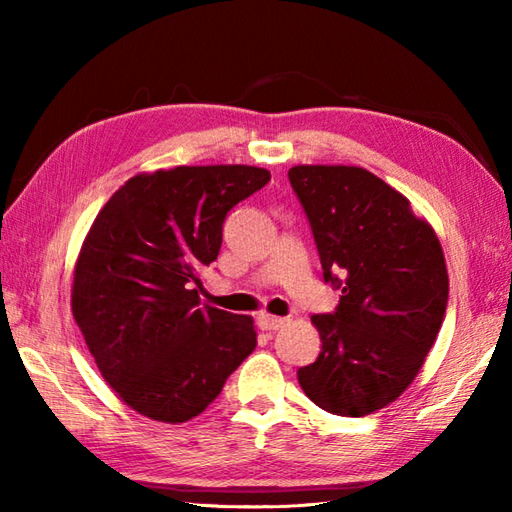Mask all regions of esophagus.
<instances>
[{"mask_svg": "<svg viewBox=\"0 0 512 512\" xmlns=\"http://www.w3.org/2000/svg\"><path fill=\"white\" fill-rule=\"evenodd\" d=\"M288 323V319H281V317H275V314H268V312H262L257 317V325L262 330H279L284 328V325Z\"/></svg>", "mask_w": 512, "mask_h": 512, "instance_id": "obj_1", "label": "esophagus"}]
</instances>
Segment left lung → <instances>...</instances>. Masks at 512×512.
Returning a JSON list of instances; mask_svg holds the SVG:
<instances>
[{
	"label": "left lung",
	"instance_id": "left-lung-1",
	"mask_svg": "<svg viewBox=\"0 0 512 512\" xmlns=\"http://www.w3.org/2000/svg\"><path fill=\"white\" fill-rule=\"evenodd\" d=\"M288 178L325 284L341 290L332 314L312 317L321 354L299 369V385L317 407L361 418L394 402L436 343L449 299L440 239L363 167L297 165Z\"/></svg>",
	"mask_w": 512,
	"mask_h": 512
}]
</instances>
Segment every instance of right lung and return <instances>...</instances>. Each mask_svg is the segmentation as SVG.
Returning <instances> with one entry per match:
<instances>
[{
    "label": "right lung",
    "instance_id": "add662e5",
    "mask_svg": "<svg viewBox=\"0 0 512 512\" xmlns=\"http://www.w3.org/2000/svg\"><path fill=\"white\" fill-rule=\"evenodd\" d=\"M270 171L248 165L138 173L96 215L72 281V314L105 383L158 422L198 416L257 332L246 314L200 306L222 224Z\"/></svg>",
    "mask_w": 512,
    "mask_h": 512
}]
</instances>
